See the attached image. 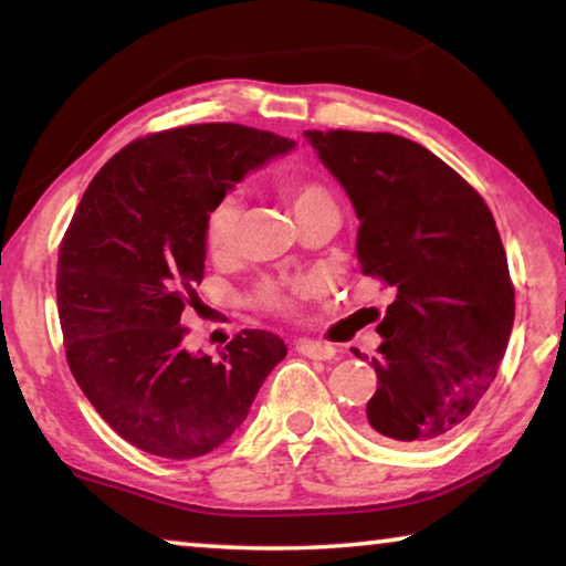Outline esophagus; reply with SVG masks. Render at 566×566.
Instances as JSON below:
<instances>
[{
	"mask_svg": "<svg viewBox=\"0 0 566 566\" xmlns=\"http://www.w3.org/2000/svg\"><path fill=\"white\" fill-rule=\"evenodd\" d=\"M296 352L304 354V357L312 359H334L337 357V347L324 342H314V339H300L296 342Z\"/></svg>",
	"mask_w": 566,
	"mask_h": 566,
	"instance_id": "obj_1",
	"label": "esophagus"
}]
</instances>
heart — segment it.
<instances>
[{"label":"heart","mask_w":566,"mask_h":566,"mask_svg":"<svg viewBox=\"0 0 566 566\" xmlns=\"http://www.w3.org/2000/svg\"><path fill=\"white\" fill-rule=\"evenodd\" d=\"M282 197L290 202L292 212L296 219L304 217L312 209H317L322 205L332 202L329 191L324 189L319 181H314L310 177H300V175H282L280 181ZM237 234H239V205L234 197H224L209 209V214L205 219V247L207 252L214 256V260H222V256H229L234 252L237 244ZM319 280H294V282H276V280H266L260 286H256L252 294V302L260 306L264 312L272 314H282V317H292L300 310L302 300H306V294H312L317 290Z\"/></svg>","instance_id":"1"}]
</instances>
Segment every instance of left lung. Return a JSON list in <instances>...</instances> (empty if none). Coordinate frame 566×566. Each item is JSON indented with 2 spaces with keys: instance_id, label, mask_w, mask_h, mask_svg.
Instances as JSON below:
<instances>
[{
  "instance_id": "left-lung-1",
  "label": "left lung",
  "mask_w": 566,
  "mask_h": 566,
  "mask_svg": "<svg viewBox=\"0 0 566 566\" xmlns=\"http://www.w3.org/2000/svg\"><path fill=\"white\" fill-rule=\"evenodd\" d=\"M304 137L359 217L361 274L397 290L377 327L385 342L364 424L397 444H434L472 415L510 342L514 284L500 229L479 191L417 142L349 129Z\"/></svg>"
}]
</instances>
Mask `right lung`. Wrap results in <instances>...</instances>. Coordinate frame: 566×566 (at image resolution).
Here are the masks:
<instances>
[{
	"instance_id": "obj_1",
	"label": "right lung",
	"mask_w": 566,
	"mask_h": 566,
	"mask_svg": "<svg viewBox=\"0 0 566 566\" xmlns=\"http://www.w3.org/2000/svg\"><path fill=\"white\" fill-rule=\"evenodd\" d=\"M294 139L212 122L147 134L90 181L56 262L70 369L102 419L142 452L195 459L232 437L286 357L242 329L219 361L181 347V312L205 276V219L232 181Z\"/></svg>"
}]
</instances>
